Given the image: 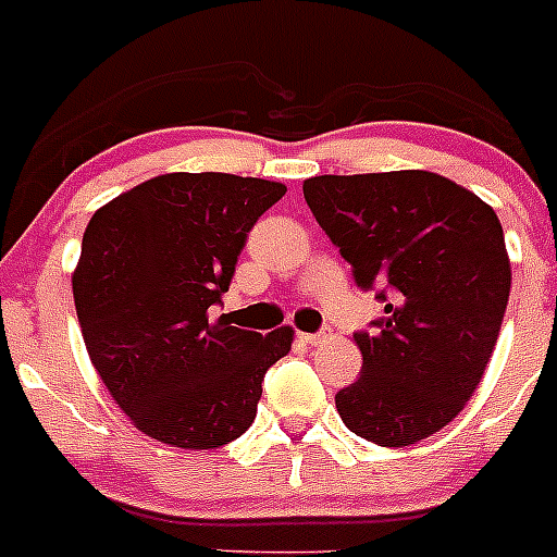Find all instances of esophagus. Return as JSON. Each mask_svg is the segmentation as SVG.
<instances>
[{"label":"esophagus","instance_id":"34e87169","mask_svg":"<svg viewBox=\"0 0 557 557\" xmlns=\"http://www.w3.org/2000/svg\"><path fill=\"white\" fill-rule=\"evenodd\" d=\"M299 341L305 343V346H321V343L326 341L324 332H299Z\"/></svg>","mask_w":557,"mask_h":557}]
</instances>
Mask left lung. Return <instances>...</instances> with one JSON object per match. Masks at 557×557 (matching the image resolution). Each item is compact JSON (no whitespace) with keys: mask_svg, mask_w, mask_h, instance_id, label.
I'll use <instances>...</instances> for the list:
<instances>
[{"mask_svg":"<svg viewBox=\"0 0 557 557\" xmlns=\"http://www.w3.org/2000/svg\"><path fill=\"white\" fill-rule=\"evenodd\" d=\"M315 222L362 288L388 290L376 332H357L362 373L335 407L346 429L404 448L465 409L500 335L511 261L495 208L429 170L315 175Z\"/></svg>","mask_w":557,"mask_h":557,"instance_id":"1","label":"left lung"}]
</instances>
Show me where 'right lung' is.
<instances>
[{"label":"right lung","instance_id":"obj_1","mask_svg":"<svg viewBox=\"0 0 557 557\" xmlns=\"http://www.w3.org/2000/svg\"><path fill=\"white\" fill-rule=\"evenodd\" d=\"M283 195L280 181L164 173L92 214L71 277L82 337L109 396L156 443H233L263 373L290 351L294 326L261 335L208 315L249 227Z\"/></svg>","mask_w":557,"mask_h":557}]
</instances>
